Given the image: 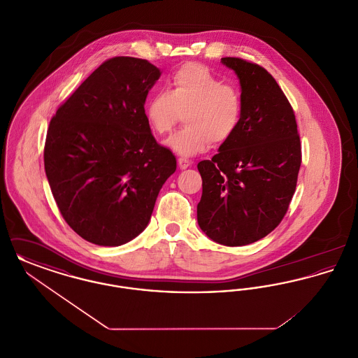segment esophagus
Returning a JSON list of instances; mask_svg holds the SVG:
<instances>
[{
    "label": "esophagus",
    "mask_w": 358,
    "mask_h": 358,
    "mask_svg": "<svg viewBox=\"0 0 358 358\" xmlns=\"http://www.w3.org/2000/svg\"><path fill=\"white\" fill-rule=\"evenodd\" d=\"M177 162H178L180 169H187V168L190 166V164H192V162H190L187 158H185V157H180V158L177 159Z\"/></svg>",
    "instance_id": "1"
}]
</instances>
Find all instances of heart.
I'll return each mask as SVG.
<instances>
[{"instance_id": "b5f03b06", "label": "heart", "mask_w": 358, "mask_h": 358, "mask_svg": "<svg viewBox=\"0 0 358 358\" xmlns=\"http://www.w3.org/2000/svg\"><path fill=\"white\" fill-rule=\"evenodd\" d=\"M184 118L187 124L166 145L181 155L203 153L210 143L220 146L235 133L243 118V98L236 85L222 83L200 63H185L166 80V92L159 91L146 103L145 117L155 136L169 134Z\"/></svg>"}]
</instances>
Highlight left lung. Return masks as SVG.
I'll return each instance as SVG.
<instances>
[{"mask_svg":"<svg viewBox=\"0 0 358 358\" xmlns=\"http://www.w3.org/2000/svg\"><path fill=\"white\" fill-rule=\"evenodd\" d=\"M240 79L243 118L212 159L199 162L203 196L197 222L229 247L257 241L280 224L302 162L294 110L273 75L241 57H222Z\"/></svg>","mask_w":358,"mask_h":358,"instance_id":"8db88e82","label":"left lung"}]
</instances>
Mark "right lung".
I'll list each match as a JSON object with an SVG mask.
<instances>
[{
	"instance_id": "obj_1",
	"label": "right lung",
	"mask_w": 358,
	"mask_h": 358,
	"mask_svg": "<svg viewBox=\"0 0 358 358\" xmlns=\"http://www.w3.org/2000/svg\"><path fill=\"white\" fill-rule=\"evenodd\" d=\"M159 76L145 59H107L50 122L44 168L52 194L63 219L90 243L114 247L138 236L176 171V157L157 143L145 117Z\"/></svg>"
}]
</instances>
